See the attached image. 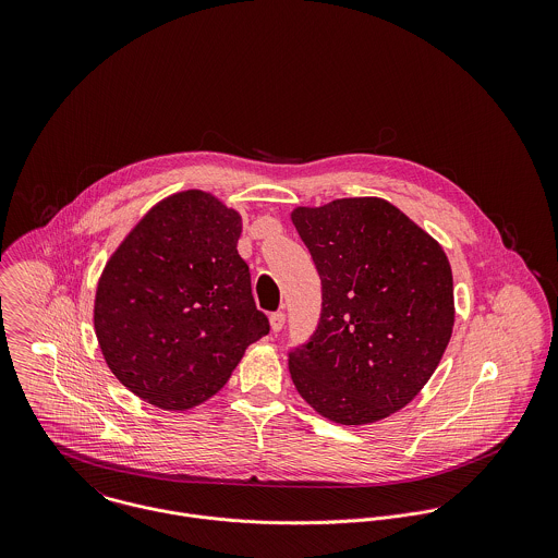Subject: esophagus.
Listing matches in <instances>:
<instances>
[{
	"label": "esophagus",
	"mask_w": 558,
	"mask_h": 558,
	"mask_svg": "<svg viewBox=\"0 0 558 558\" xmlns=\"http://www.w3.org/2000/svg\"><path fill=\"white\" fill-rule=\"evenodd\" d=\"M283 324H286V314H283V312H275V314L270 316V328H272V332H279V330L283 328Z\"/></svg>",
	"instance_id": "obj_1"
}]
</instances>
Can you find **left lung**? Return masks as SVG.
<instances>
[{
  "mask_svg": "<svg viewBox=\"0 0 558 558\" xmlns=\"http://www.w3.org/2000/svg\"><path fill=\"white\" fill-rule=\"evenodd\" d=\"M292 223L322 281V314L290 350L296 391L341 425L380 421L423 389L453 330L442 246L378 197L296 208Z\"/></svg>",
  "mask_w": 558,
  "mask_h": 558,
  "instance_id": "left-lung-1",
  "label": "left lung"
}]
</instances>
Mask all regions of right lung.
<instances>
[{
    "label": "right lung",
    "instance_id": "obj_1",
    "mask_svg": "<svg viewBox=\"0 0 558 558\" xmlns=\"http://www.w3.org/2000/svg\"><path fill=\"white\" fill-rule=\"evenodd\" d=\"M240 232L236 210L184 191L157 204L107 262L94 328L109 369L137 398L193 408L268 335L236 248Z\"/></svg>",
    "mask_w": 558,
    "mask_h": 558
}]
</instances>
